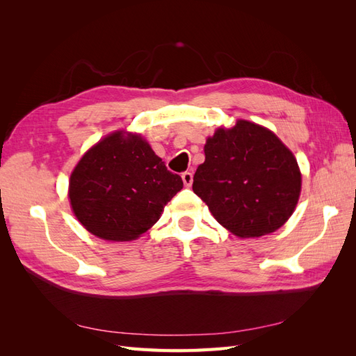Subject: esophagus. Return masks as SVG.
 I'll return each instance as SVG.
<instances>
[{
	"label": "esophagus",
	"instance_id": "esophagus-1",
	"mask_svg": "<svg viewBox=\"0 0 356 356\" xmlns=\"http://www.w3.org/2000/svg\"><path fill=\"white\" fill-rule=\"evenodd\" d=\"M182 182H184L186 187H191V184H193V174H191V172H184V174H182Z\"/></svg>",
	"mask_w": 356,
	"mask_h": 356
}]
</instances>
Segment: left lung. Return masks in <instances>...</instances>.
Segmentation results:
<instances>
[{
    "instance_id": "obj_1",
    "label": "left lung",
    "mask_w": 356,
    "mask_h": 356,
    "mask_svg": "<svg viewBox=\"0 0 356 356\" xmlns=\"http://www.w3.org/2000/svg\"><path fill=\"white\" fill-rule=\"evenodd\" d=\"M193 191L213 218L242 239L281 229L294 213L301 172L293 152L270 129L239 118L207 138Z\"/></svg>"
}]
</instances>
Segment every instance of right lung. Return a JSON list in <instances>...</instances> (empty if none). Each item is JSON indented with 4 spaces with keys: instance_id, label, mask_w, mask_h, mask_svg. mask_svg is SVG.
Here are the masks:
<instances>
[{
    "instance_id": "obj_1",
    "label": "right lung",
    "mask_w": 356,
    "mask_h": 356,
    "mask_svg": "<svg viewBox=\"0 0 356 356\" xmlns=\"http://www.w3.org/2000/svg\"><path fill=\"white\" fill-rule=\"evenodd\" d=\"M182 188L136 132L115 131L86 152L71 172L68 199L83 227L110 242L135 241L159 221Z\"/></svg>"
}]
</instances>
